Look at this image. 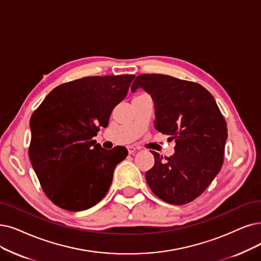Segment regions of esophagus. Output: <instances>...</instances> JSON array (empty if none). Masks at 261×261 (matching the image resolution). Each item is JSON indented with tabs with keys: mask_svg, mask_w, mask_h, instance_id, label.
I'll list each match as a JSON object with an SVG mask.
<instances>
[{
	"mask_svg": "<svg viewBox=\"0 0 261 261\" xmlns=\"http://www.w3.org/2000/svg\"><path fill=\"white\" fill-rule=\"evenodd\" d=\"M127 152H128V154H133V153L136 152V149H135L134 147H130V145H129V147H127Z\"/></svg>",
	"mask_w": 261,
	"mask_h": 261,
	"instance_id": "1",
	"label": "esophagus"
}]
</instances>
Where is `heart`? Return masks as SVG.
Listing matches in <instances>:
<instances>
[{
    "instance_id": "obj_1",
    "label": "heart",
    "mask_w": 261,
    "mask_h": 261,
    "mask_svg": "<svg viewBox=\"0 0 261 261\" xmlns=\"http://www.w3.org/2000/svg\"><path fill=\"white\" fill-rule=\"evenodd\" d=\"M143 95H145V94H140V95H138V96H136L135 98H137V97H140V96H143Z\"/></svg>"
}]
</instances>
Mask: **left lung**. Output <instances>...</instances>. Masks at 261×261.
I'll list each match as a JSON object with an SVG mask.
<instances>
[{
	"label": "left lung",
	"instance_id": "8db88e82",
	"mask_svg": "<svg viewBox=\"0 0 261 261\" xmlns=\"http://www.w3.org/2000/svg\"><path fill=\"white\" fill-rule=\"evenodd\" d=\"M143 89L155 107L154 127L174 139L173 155L156 152L145 173L152 192L171 204H185L200 196L224 162L227 123L211 93L196 82L161 74H143L132 91Z\"/></svg>",
	"mask_w": 261,
	"mask_h": 261
}]
</instances>
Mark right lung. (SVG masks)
<instances>
[{
    "instance_id": "1",
    "label": "right lung",
    "mask_w": 261,
    "mask_h": 261,
    "mask_svg": "<svg viewBox=\"0 0 261 261\" xmlns=\"http://www.w3.org/2000/svg\"><path fill=\"white\" fill-rule=\"evenodd\" d=\"M134 75L93 76L52 90L30 120L29 156L41 189L56 205L83 211L107 194L124 147L106 150L93 140L126 96Z\"/></svg>"
}]
</instances>
